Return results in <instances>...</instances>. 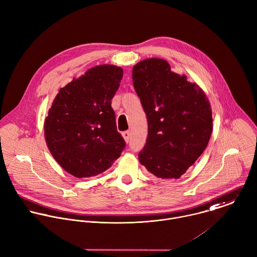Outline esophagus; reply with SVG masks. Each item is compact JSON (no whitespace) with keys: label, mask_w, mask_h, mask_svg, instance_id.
I'll return each mask as SVG.
<instances>
[{"label":"esophagus","mask_w":257,"mask_h":257,"mask_svg":"<svg viewBox=\"0 0 257 257\" xmlns=\"http://www.w3.org/2000/svg\"><path fill=\"white\" fill-rule=\"evenodd\" d=\"M122 136L124 137V139H125V141L128 143L129 141H130V139H131V132L128 130V131H124L123 133H122Z\"/></svg>","instance_id":"34e87169"}]
</instances>
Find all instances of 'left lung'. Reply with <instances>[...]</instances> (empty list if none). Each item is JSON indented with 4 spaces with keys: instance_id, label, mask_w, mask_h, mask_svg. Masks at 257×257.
I'll return each mask as SVG.
<instances>
[{
    "instance_id": "8db88e82",
    "label": "left lung",
    "mask_w": 257,
    "mask_h": 257,
    "mask_svg": "<svg viewBox=\"0 0 257 257\" xmlns=\"http://www.w3.org/2000/svg\"><path fill=\"white\" fill-rule=\"evenodd\" d=\"M132 79L148 122V137L139 161L158 178L178 179L209 142L210 103L195 83L171 72L162 59L136 64Z\"/></svg>"
}]
</instances>
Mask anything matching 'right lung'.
I'll use <instances>...</instances> for the list:
<instances>
[{"label":"right lung","instance_id":"right-lung-1","mask_svg":"<svg viewBox=\"0 0 257 257\" xmlns=\"http://www.w3.org/2000/svg\"><path fill=\"white\" fill-rule=\"evenodd\" d=\"M122 77L117 66L91 68L61 88L49 110L44 126L48 148L75 177L104 172L126 146L111 107Z\"/></svg>","mask_w":257,"mask_h":257}]
</instances>
